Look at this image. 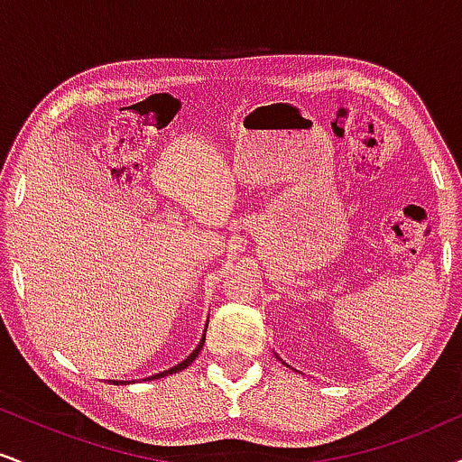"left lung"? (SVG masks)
Segmentation results:
<instances>
[{"label": "left lung", "mask_w": 462, "mask_h": 462, "mask_svg": "<svg viewBox=\"0 0 462 462\" xmlns=\"http://www.w3.org/2000/svg\"><path fill=\"white\" fill-rule=\"evenodd\" d=\"M275 358H278V354H275Z\"/></svg>", "instance_id": "obj_1"}]
</instances>
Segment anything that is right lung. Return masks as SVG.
Listing matches in <instances>:
<instances>
[{
    "label": "right lung",
    "instance_id": "add662e5",
    "mask_svg": "<svg viewBox=\"0 0 462 462\" xmlns=\"http://www.w3.org/2000/svg\"><path fill=\"white\" fill-rule=\"evenodd\" d=\"M206 328H208V321H206ZM204 341H206V330H204V334H201V338H199V343H198V347L193 349V352L189 354L187 358L182 360V363H178L176 367H171V369H167V371H161V374H153V375H150V378H145V380H158V378H164V375H169V374H178V371H182V369H187L189 365H193V360L198 358V354H199V349L204 347ZM108 383H113V384H125L128 383V380H108ZM130 384V383H128Z\"/></svg>",
    "mask_w": 462,
    "mask_h": 462
}]
</instances>
